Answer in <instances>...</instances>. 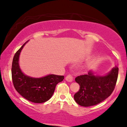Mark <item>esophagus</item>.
Wrapping results in <instances>:
<instances>
[{
	"label": "esophagus",
	"mask_w": 127,
	"mask_h": 127,
	"mask_svg": "<svg viewBox=\"0 0 127 127\" xmlns=\"http://www.w3.org/2000/svg\"><path fill=\"white\" fill-rule=\"evenodd\" d=\"M65 80H66L67 82H72L73 81V76L70 74H68V75H67V76L65 77Z\"/></svg>",
	"instance_id": "esophagus-1"
}]
</instances>
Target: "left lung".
<instances>
[{
  "instance_id": "obj_1",
  "label": "left lung",
  "mask_w": 127,
  "mask_h": 127,
  "mask_svg": "<svg viewBox=\"0 0 127 127\" xmlns=\"http://www.w3.org/2000/svg\"><path fill=\"white\" fill-rule=\"evenodd\" d=\"M119 68L115 67L105 76H95L91 71L87 75H80L75 81L80 86L74 95L75 101L84 107L92 106L104 101L114 90Z\"/></svg>"
}]
</instances>
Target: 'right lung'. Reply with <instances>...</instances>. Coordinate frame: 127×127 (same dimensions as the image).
Returning <instances> with one entry per match:
<instances>
[{
  "mask_svg": "<svg viewBox=\"0 0 127 127\" xmlns=\"http://www.w3.org/2000/svg\"><path fill=\"white\" fill-rule=\"evenodd\" d=\"M17 51L13 58L12 79L15 90L22 97L29 101L42 103L48 101L53 95L58 83L64 79V76L49 75L40 78H34L24 75L20 68L19 57L25 44Z\"/></svg>",
  "mask_w": 127,
  "mask_h": 127,
  "instance_id": "add662e5",
  "label": "right lung"
}]
</instances>
